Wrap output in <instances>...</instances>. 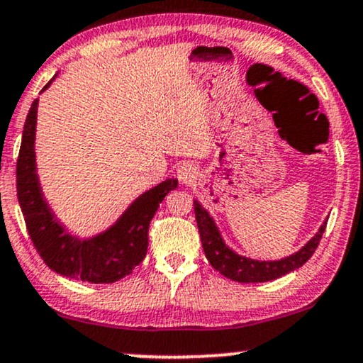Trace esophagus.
Instances as JSON below:
<instances>
[{
    "mask_svg": "<svg viewBox=\"0 0 363 363\" xmlns=\"http://www.w3.org/2000/svg\"><path fill=\"white\" fill-rule=\"evenodd\" d=\"M177 177H179V181L181 182H191V181H194V177H196V167L193 164H189V162H184V164H181L177 167Z\"/></svg>",
    "mask_w": 363,
    "mask_h": 363,
    "instance_id": "obj_1",
    "label": "esophagus"
}]
</instances>
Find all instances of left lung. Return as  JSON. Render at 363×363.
<instances>
[{
    "mask_svg": "<svg viewBox=\"0 0 363 363\" xmlns=\"http://www.w3.org/2000/svg\"><path fill=\"white\" fill-rule=\"evenodd\" d=\"M194 215L196 221H198V228L201 235V243H203V250L209 264L215 267L218 272L223 274L225 277L231 279L237 282H267L279 279L286 274L292 272V270L303 267L306 262L311 259V255L320 245L323 233H325L326 221L321 225L320 231H318L309 242L301 248L299 252L292 253V255L286 257V259L274 260V262H260L252 260L247 257L238 255L233 250H230L225 245L223 238H221L220 231H218L213 218L208 215L198 201H194Z\"/></svg>",
    "mask_w": 363,
    "mask_h": 363,
    "instance_id": "left-lung-1",
    "label": "left lung"
}]
</instances>
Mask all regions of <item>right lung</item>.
I'll use <instances>...</instances> for the list:
<instances>
[{
    "instance_id": "obj_1",
    "label": "right lung",
    "mask_w": 363,
    "mask_h": 363,
    "mask_svg": "<svg viewBox=\"0 0 363 363\" xmlns=\"http://www.w3.org/2000/svg\"><path fill=\"white\" fill-rule=\"evenodd\" d=\"M50 82H47L42 91H45ZM37 104L38 99H35L25 120L16 160V194L33 247L40 253L42 260L64 277L111 284L130 276L145 259L148 226L162 199L169 191L177 187V179H165L154 189L143 193L110 230L98 237L89 240L71 237L54 220L38 184L33 150Z\"/></svg>"
}]
</instances>
